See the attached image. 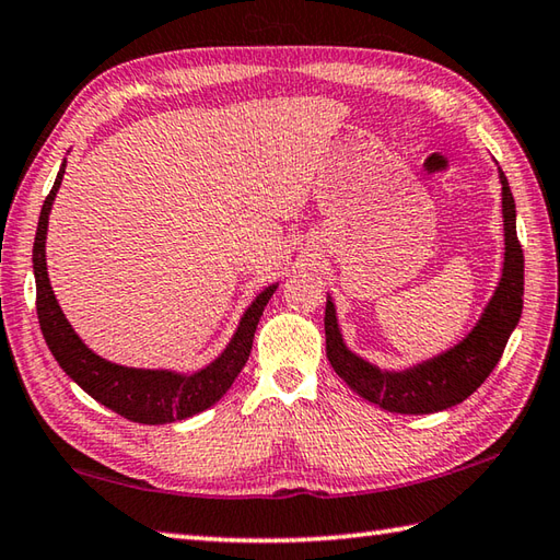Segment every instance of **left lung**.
<instances>
[{
    "label": "left lung",
    "mask_w": 560,
    "mask_h": 560,
    "mask_svg": "<svg viewBox=\"0 0 560 560\" xmlns=\"http://www.w3.org/2000/svg\"><path fill=\"white\" fill-rule=\"evenodd\" d=\"M498 178L503 186V272H500L498 288L488 300L481 318L459 343L435 358L413 364V368L382 370L346 346L338 326L336 304L330 296L326 300L324 328L328 362L340 380L364 401L376 404L389 413H438V410L452 408L469 398L503 355L508 338L522 316L524 256L517 242L515 198H512L510 184L500 166Z\"/></svg>",
    "instance_id": "left-lung-1"
}]
</instances>
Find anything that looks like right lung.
<instances>
[{"mask_svg": "<svg viewBox=\"0 0 560 560\" xmlns=\"http://www.w3.org/2000/svg\"><path fill=\"white\" fill-rule=\"evenodd\" d=\"M62 162L57 171L55 186L50 196L45 198L38 217L36 242H33V276H36V310L38 324L43 330L45 343H48L52 358L65 370L72 382L96 398L101 406L116 410L118 416L144 425H164L186 420L200 410L214 406L230 392V386L244 370L254 346L256 326L264 316V310L272 292L278 290V282L268 284L264 292L256 294V300L248 304L242 322H238L234 336L226 348L210 364H205L198 372H174V370H142L125 368L106 358L96 355L82 338L77 336L72 324L67 322L60 304L55 300L50 288L48 264H45V238H48V217L57 190L62 186L65 176Z\"/></svg>", "mask_w": 560, "mask_h": 560, "instance_id": "right-lung-1", "label": "right lung"}]
</instances>
